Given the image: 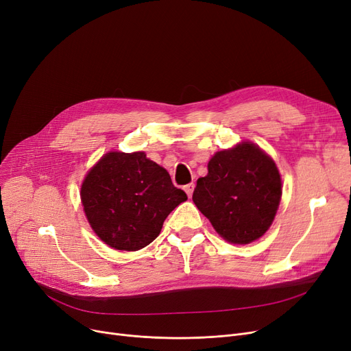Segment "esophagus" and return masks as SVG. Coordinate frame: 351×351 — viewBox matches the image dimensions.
Here are the masks:
<instances>
[{"instance_id":"obj_1","label":"esophagus","mask_w":351,"mask_h":351,"mask_svg":"<svg viewBox=\"0 0 351 351\" xmlns=\"http://www.w3.org/2000/svg\"><path fill=\"white\" fill-rule=\"evenodd\" d=\"M193 188H195V185H193V184H188V185H185V188H184L189 197H191V196H192V193H193Z\"/></svg>"}]
</instances>
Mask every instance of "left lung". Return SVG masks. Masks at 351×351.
<instances>
[{
    "label": "left lung",
    "instance_id": "1",
    "mask_svg": "<svg viewBox=\"0 0 351 351\" xmlns=\"http://www.w3.org/2000/svg\"><path fill=\"white\" fill-rule=\"evenodd\" d=\"M281 193L277 165L256 145L242 142L210 158L192 199L223 239L243 245L268 231Z\"/></svg>",
    "mask_w": 351,
    "mask_h": 351
}]
</instances>
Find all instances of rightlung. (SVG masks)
I'll use <instances>...</instances> for the list:
<instances>
[{
  "label": "right lung",
  "instance_id": "1",
  "mask_svg": "<svg viewBox=\"0 0 351 351\" xmlns=\"http://www.w3.org/2000/svg\"><path fill=\"white\" fill-rule=\"evenodd\" d=\"M80 196L96 235L119 251L149 245L167 215L188 199L145 152L106 154L86 175Z\"/></svg>",
  "mask_w": 351,
  "mask_h": 351
}]
</instances>
